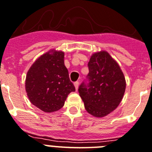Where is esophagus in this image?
Returning a JSON list of instances; mask_svg holds the SVG:
<instances>
[{
  "label": "esophagus",
  "mask_w": 152,
  "mask_h": 152,
  "mask_svg": "<svg viewBox=\"0 0 152 152\" xmlns=\"http://www.w3.org/2000/svg\"><path fill=\"white\" fill-rule=\"evenodd\" d=\"M74 85H75V89H76V91H77V89H78V86H79V82H78V81H76V82H75V83H74Z\"/></svg>",
  "instance_id": "1"
}]
</instances>
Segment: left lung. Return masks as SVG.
<instances>
[{
	"label": "left lung",
	"mask_w": 152,
	"mask_h": 152,
	"mask_svg": "<svg viewBox=\"0 0 152 152\" xmlns=\"http://www.w3.org/2000/svg\"><path fill=\"white\" fill-rule=\"evenodd\" d=\"M89 81L78 88L86 111L101 118L112 113L120 105L126 89V80L120 65L107 51L94 53L88 64Z\"/></svg>",
	"instance_id": "left-lung-1"
}]
</instances>
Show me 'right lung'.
<instances>
[{
  "instance_id": "obj_1",
  "label": "right lung",
  "mask_w": 152,
  "mask_h": 152,
  "mask_svg": "<svg viewBox=\"0 0 152 152\" xmlns=\"http://www.w3.org/2000/svg\"><path fill=\"white\" fill-rule=\"evenodd\" d=\"M26 91L30 102L43 112L61 109L75 91L64 65V52L53 49L41 55L27 72Z\"/></svg>"
}]
</instances>
